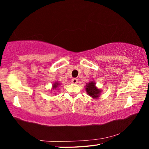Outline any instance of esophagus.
I'll return each mask as SVG.
<instances>
[{
	"label": "esophagus",
	"mask_w": 149,
	"mask_h": 149,
	"mask_svg": "<svg viewBox=\"0 0 149 149\" xmlns=\"http://www.w3.org/2000/svg\"><path fill=\"white\" fill-rule=\"evenodd\" d=\"M72 83H74V84H77L78 83V79H76V78H74L72 79Z\"/></svg>",
	"instance_id": "34e87169"
}]
</instances>
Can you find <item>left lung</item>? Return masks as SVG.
Masks as SVG:
<instances>
[{
    "label": "left lung",
    "instance_id": "obj_1",
    "mask_svg": "<svg viewBox=\"0 0 149 149\" xmlns=\"http://www.w3.org/2000/svg\"><path fill=\"white\" fill-rule=\"evenodd\" d=\"M85 90L87 94L94 100L98 99L100 97L101 90L96 87V83L93 81H91L86 83Z\"/></svg>",
    "mask_w": 149,
    "mask_h": 149
}]
</instances>
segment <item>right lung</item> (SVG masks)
Segmentation results:
<instances>
[{
    "instance_id": "obj_1",
    "label": "right lung",
    "mask_w": 149,
    "mask_h": 149,
    "mask_svg": "<svg viewBox=\"0 0 149 149\" xmlns=\"http://www.w3.org/2000/svg\"><path fill=\"white\" fill-rule=\"evenodd\" d=\"M60 85V83H59V82L58 81H56L55 83H54L52 84V90H54V89H58Z\"/></svg>"
}]
</instances>
